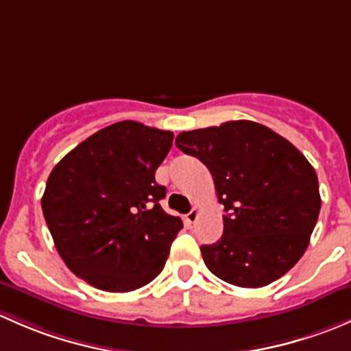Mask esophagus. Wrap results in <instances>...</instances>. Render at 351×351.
<instances>
[{"instance_id":"1","label":"esophagus","mask_w":351,"mask_h":351,"mask_svg":"<svg viewBox=\"0 0 351 351\" xmlns=\"http://www.w3.org/2000/svg\"><path fill=\"white\" fill-rule=\"evenodd\" d=\"M197 218H199V209H197V208H193V209H191V211L186 215L187 223H191V225H194V223L197 221Z\"/></svg>"}]
</instances>
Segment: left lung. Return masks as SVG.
Here are the masks:
<instances>
[{"mask_svg":"<svg viewBox=\"0 0 351 351\" xmlns=\"http://www.w3.org/2000/svg\"><path fill=\"white\" fill-rule=\"evenodd\" d=\"M176 145L209 169L226 211L223 237L201 247L206 267L225 282L254 289L289 272L304 255L321 208L308 158L248 120L182 132Z\"/></svg>","mask_w":351,"mask_h":351,"instance_id":"obj_1","label":"left lung"}]
</instances>
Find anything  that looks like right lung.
Segmentation results:
<instances>
[{
	"label": "right lung",
	"instance_id": "add662e5",
	"mask_svg": "<svg viewBox=\"0 0 351 351\" xmlns=\"http://www.w3.org/2000/svg\"><path fill=\"white\" fill-rule=\"evenodd\" d=\"M174 133L118 121L79 143L50 172L42 211L57 252L106 292L143 287L165 265L182 221L160 208L155 171Z\"/></svg>",
	"mask_w": 351,
	"mask_h": 351
}]
</instances>
